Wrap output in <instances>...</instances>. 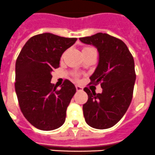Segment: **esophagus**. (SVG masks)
Returning a JSON list of instances; mask_svg holds the SVG:
<instances>
[{"instance_id":"34e87169","label":"esophagus","mask_w":155,"mask_h":155,"mask_svg":"<svg viewBox=\"0 0 155 155\" xmlns=\"http://www.w3.org/2000/svg\"><path fill=\"white\" fill-rule=\"evenodd\" d=\"M76 89H77V91H82V90H83V87H81V86L78 85V84H77Z\"/></svg>"}]
</instances>
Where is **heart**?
I'll use <instances>...</instances> for the list:
<instances>
[{"label": "heart", "mask_w": 155, "mask_h": 155, "mask_svg": "<svg viewBox=\"0 0 155 155\" xmlns=\"http://www.w3.org/2000/svg\"><path fill=\"white\" fill-rule=\"evenodd\" d=\"M96 52V50L94 48L91 47V46H86V47H84L82 49V53H89V52Z\"/></svg>", "instance_id": "1"}]
</instances>
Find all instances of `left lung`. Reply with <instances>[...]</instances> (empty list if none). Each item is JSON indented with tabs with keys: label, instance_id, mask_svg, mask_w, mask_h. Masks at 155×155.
Here are the masks:
<instances>
[{
	"label": "left lung",
	"instance_id": "obj_1",
	"mask_svg": "<svg viewBox=\"0 0 155 155\" xmlns=\"http://www.w3.org/2000/svg\"><path fill=\"white\" fill-rule=\"evenodd\" d=\"M79 39L98 50L99 61L90 84H100L102 88L98 94L84 88L88 96L83 105L84 120L93 128H110L121 120L132 101L136 80L134 57L121 39L109 34L99 32Z\"/></svg>",
	"mask_w": 155,
	"mask_h": 155
}]
</instances>
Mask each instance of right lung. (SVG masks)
Listing matches in <instances>:
<instances>
[{
    "instance_id": "right-lung-1",
    "label": "right lung",
    "mask_w": 155,
    "mask_h": 155,
    "mask_svg": "<svg viewBox=\"0 0 155 155\" xmlns=\"http://www.w3.org/2000/svg\"><path fill=\"white\" fill-rule=\"evenodd\" d=\"M77 38L52 33L31 37L15 64L16 94L21 113L41 130H53L64 124L66 112L76 92L74 84L66 79L61 89L51 84V72L60 66L63 53Z\"/></svg>"
}]
</instances>
